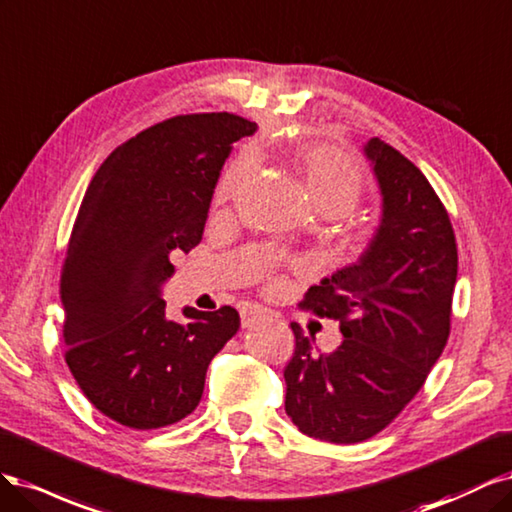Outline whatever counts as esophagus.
<instances>
[{"label":"esophagus","instance_id":"1","mask_svg":"<svg viewBox=\"0 0 512 512\" xmlns=\"http://www.w3.org/2000/svg\"><path fill=\"white\" fill-rule=\"evenodd\" d=\"M261 317H266V308L263 306H257V304H246V306H242V310H240V321H242V327L246 329V327H251L257 319H261Z\"/></svg>","mask_w":512,"mask_h":512}]
</instances>
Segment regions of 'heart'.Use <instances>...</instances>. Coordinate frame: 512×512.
I'll return each mask as SVG.
<instances>
[{"label":"heart","instance_id":"b5f03b06","mask_svg":"<svg viewBox=\"0 0 512 512\" xmlns=\"http://www.w3.org/2000/svg\"><path fill=\"white\" fill-rule=\"evenodd\" d=\"M295 172L300 174L302 183L315 206L327 217H340L351 212L364 197L366 178L357 163L334 146H312L295 157ZM249 161L240 159L229 168L214 191V200L227 202L240 191Z\"/></svg>","mask_w":512,"mask_h":512}]
</instances>
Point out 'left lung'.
I'll return each instance as SVG.
<instances>
[{"label":"left lung","instance_id":"1","mask_svg":"<svg viewBox=\"0 0 512 512\" xmlns=\"http://www.w3.org/2000/svg\"><path fill=\"white\" fill-rule=\"evenodd\" d=\"M366 155L383 193L381 227L353 266L310 287L300 308L340 323L334 353H312L291 323L285 410L298 430L334 444L364 442L423 387L451 334L457 242L430 180L400 151L372 138Z\"/></svg>","mask_w":512,"mask_h":512}]
</instances>
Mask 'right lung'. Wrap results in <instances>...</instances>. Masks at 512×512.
<instances>
[{
	"mask_svg": "<svg viewBox=\"0 0 512 512\" xmlns=\"http://www.w3.org/2000/svg\"><path fill=\"white\" fill-rule=\"evenodd\" d=\"M255 129L229 112L178 114L114 148L82 197L59 280L65 364L87 400L131 430L191 415L208 364L238 332L232 306L168 319L159 287L170 255L200 244L232 142Z\"/></svg>",
	"mask_w": 512,
	"mask_h": 512,
	"instance_id": "obj_1",
	"label": "right lung"
}]
</instances>
